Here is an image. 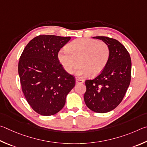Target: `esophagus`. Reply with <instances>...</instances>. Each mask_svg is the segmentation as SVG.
Here are the masks:
<instances>
[{"label":"esophagus","mask_w":147,"mask_h":147,"mask_svg":"<svg viewBox=\"0 0 147 147\" xmlns=\"http://www.w3.org/2000/svg\"><path fill=\"white\" fill-rule=\"evenodd\" d=\"M76 83L77 84H82L84 83V80H82V79H76Z\"/></svg>","instance_id":"1"}]
</instances>
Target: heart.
Listing matches in <instances>:
<instances>
[{
    "instance_id": "obj_1",
    "label": "heart",
    "mask_w": 147,
    "mask_h": 147,
    "mask_svg": "<svg viewBox=\"0 0 147 147\" xmlns=\"http://www.w3.org/2000/svg\"><path fill=\"white\" fill-rule=\"evenodd\" d=\"M65 49L66 51L58 52L59 62L68 74L80 66L76 74L81 77L87 74L92 78L98 76L106 68L110 56L107 43L91 38L75 39L67 44Z\"/></svg>"
}]
</instances>
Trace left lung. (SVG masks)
<instances>
[{
  "label": "left lung",
  "instance_id": "left-lung-1",
  "mask_svg": "<svg viewBox=\"0 0 147 147\" xmlns=\"http://www.w3.org/2000/svg\"><path fill=\"white\" fill-rule=\"evenodd\" d=\"M108 44L110 56L106 68L92 80H86L84 100L88 109L106 113L115 109L124 97L131 79V59L125 47L114 38L94 37Z\"/></svg>",
  "mask_w": 147,
  "mask_h": 147
}]
</instances>
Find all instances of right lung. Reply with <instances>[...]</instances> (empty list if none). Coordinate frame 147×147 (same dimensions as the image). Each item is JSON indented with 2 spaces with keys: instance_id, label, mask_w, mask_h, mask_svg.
Wrapping results in <instances>:
<instances>
[{
  "instance_id": "obj_1",
  "label": "right lung",
  "mask_w": 147,
  "mask_h": 147,
  "mask_svg": "<svg viewBox=\"0 0 147 147\" xmlns=\"http://www.w3.org/2000/svg\"><path fill=\"white\" fill-rule=\"evenodd\" d=\"M69 37L38 35L31 40L20 57L18 71L22 90L33 110L45 116L57 114L75 86V78L64 70L57 53Z\"/></svg>"
}]
</instances>
